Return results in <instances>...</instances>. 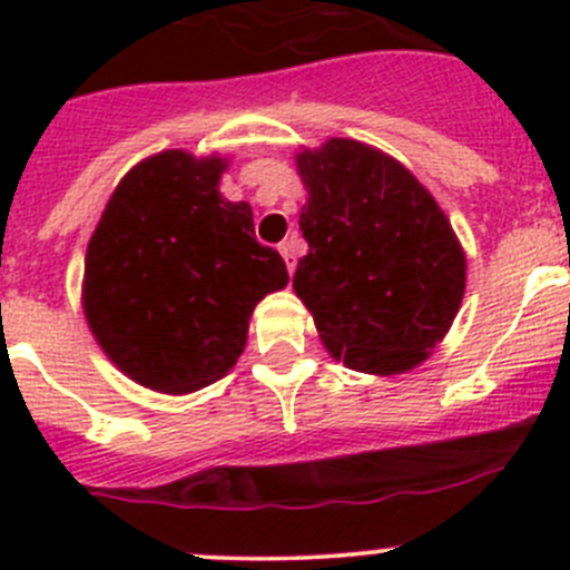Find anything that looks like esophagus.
I'll use <instances>...</instances> for the list:
<instances>
[{"instance_id":"obj_1","label":"esophagus","mask_w":570,"mask_h":570,"mask_svg":"<svg viewBox=\"0 0 570 570\" xmlns=\"http://www.w3.org/2000/svg\"><path fill=\"white\" fill-rule=\"evenodd\" d=\"M278 250H281V256H284L286 269H289V275H292L297 267V243L295 239H286V243H281Z\"/></svg>"}]
</instances>
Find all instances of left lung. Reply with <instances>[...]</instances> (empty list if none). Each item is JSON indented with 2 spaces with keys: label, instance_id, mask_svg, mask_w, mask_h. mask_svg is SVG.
Segmentation results:
<instances>
[{
  "label": "left lung",
  "instance_id": "obj_1",
  "mask_svg": "<svg viewBox=\"0 0 570 570\" xmlns=\"http://www.w3.org/2000/svg\"><path fill=\"white\" fill-rule=\"evenodd\" d=\"M308 253L292 286L333 358L396 375L444 338L461 308L465 256L450 220L400 163L333 137L297 154Z\"/></svg>",
  "mask_w": 570,
  "mask_h": 570
}]
</instances>
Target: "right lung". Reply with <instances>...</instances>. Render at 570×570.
Here are the masks:
<instances>
[{"mask_svg": "<svg viewBox=\"0 0 570 570\" xmlns=\"http://www.w3.org/2000/svg\"><path fill=\"white\" fill-rule=\"evenodd\" d=\"M226 159L163 151L120 178L85 256V314L140 386L187 394L220 381L248 317L289 275L253 232L245 200L217 189Z\"/></svg>", "mask_w": 570, "mask_h": 570, "instance_id": "obj_1", "label": "right lung"}]
</instances>
